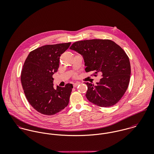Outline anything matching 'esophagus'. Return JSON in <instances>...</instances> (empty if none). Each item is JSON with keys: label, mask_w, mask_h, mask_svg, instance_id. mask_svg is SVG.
I'll list each match as a JSON object with an SVG mask.
<instances>
[{"label": "esophagus", "mask_w": 154, "mask_h": 154, "mask_svg": "<svg viewBox=\"0 0 154 154\" xmlns=\"http://www.w3.org/2000/svg\"><path fill=\"white\" fill-rule=\"evenodd\" d=\"M80 84V83L79 82H76V83H74L73 84V87L74 88H76V87H78L79 85Z\"/></svg>", "instance_id": "esophagus-1"}]
</instances>
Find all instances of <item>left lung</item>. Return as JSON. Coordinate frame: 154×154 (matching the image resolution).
<instances>
[{"mask_svg": "<svg viewBox=\"0 0 154 154\" xmlns=\"http://www.w3.org/2000/svg\"><path fill=\"white\" fill-rule=\"evenodd\" d=\"M70 49L83 56L87 72L94 71L95 76L102 74L96 85L85 83L88 100L102 107L117 103L128 89L131 73L129 59L123 49L110 40L101 39L76 42Z\"/></svg>", "mask_w": 154, "mask_h": 154, "instance_id": "8db88e82", "label": "left lung"}]
</instances>
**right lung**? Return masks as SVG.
I'll return each instance as SVG.
<instances>
[{"instance_id": "right-lung-1", "label": "right lung", "mask_w": 154, "mask_h": 154, "mask_svg": "<svg viewBox=\"0 0 154 154\" xmlns=\"http://www.w3.org/2000/svg\"><path fill=\"white\" fill-rule=\"evenodd\" d=\"M70 44L42 46L31 51L24 62L21 75L22 88L29 103L41 114H55L69 104L72 84L54 89L53 75L57 72L61 54Z\"/></svg>"}]
</instances>
